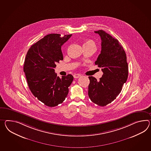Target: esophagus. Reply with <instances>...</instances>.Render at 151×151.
Returning <instances> with one entry per match:
<instances>
[{"instance_id": "34e87169", "label": "esophagus", "mask_w": 151, "mask_h": 151, "mask_svg": "<svg viewBox=\"0 0 151 151\" xmlns=\"http://www.w3.org/2000/svg\"><path fill=\"white\" fill-rule=\"evenodd\" d=\"M80 77H81V75L80 74H74V77L75 78H78Z\"/></svg>"}]
</instances>
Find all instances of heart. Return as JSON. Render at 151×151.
Returning a JSON list of instances; mask_svg holds the SVG:
<instances>
[{"instance_id": "1", "label": "heart", "mask_w": 151, "mask_h": 151, "mask_svg": "<svg viewBox=\"0 0 151 151\" xmlns=\"http://www.w3.org/2000/svg\"><path fill=\"white\" fill-rule=\"evenodd\" d=\"M83 46H93V47H96L95 43L94 42V41H93L92 40L86 41L83 45Z\"/></svg>"}]
</instances>
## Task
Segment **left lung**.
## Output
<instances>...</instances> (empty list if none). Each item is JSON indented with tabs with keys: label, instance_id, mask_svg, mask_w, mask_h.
Instances as JSON below:
<instances>
[{
	"label": "left lung",
	"instance_id": "obj_1",
	"mask_svg": "<svg viewBox=\"0 0 151 151\" xmlns=\"http://www.w3.org/2000/svg\"><path fill=\"white\" fill-rule=\"evenodd\" d=\"M101 40V51L95 64L101 68L99 81L89 76L88 96L100 106L110 104L121 93L128 76V65L125 51L117 39L103 30L94 32Z\"/></svg>",
	"mask_w": 151,
	"mask_h": 151
}]
</instances>
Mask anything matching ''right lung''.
Wrapping results in <instances>:
<instances>
[{
    "label": "right lung",
    "instance_id": "add662e5",
    "mask_svg": "<svg viewBox=\"0 0 151 151\" xmlns=\"http://www.w3.org/2000/svg\"><path fill=\"white\" fill-rule=\"evenodd\" d=\"M71 35L48 34L33 45L26 55L23 71L29 88L47 106H56L64 101L74 80L71 74L60 78L55 71L56 64L63 59L61 47Z\"/></svg>",
    "mask_w": 151,
    "mask_h": 151
}]
</instances>
